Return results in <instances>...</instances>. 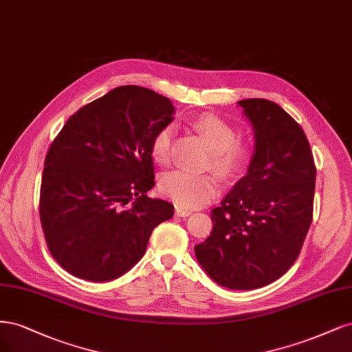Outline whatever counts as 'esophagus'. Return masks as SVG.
Here are the masks:
<instances>
[{"mask_svg": "<svg viewBox=\"0 0 352 352\" xmlns=\"http://www.w3.org/2000/svg\"><path fill=\"white\" fill-rule=\"evenodd\" d=\"M175 214H177V217H179V218H187V217H190V214H191V210L177 206L175 208Z\"/></svg>", "mask_w": 352, "mask_h": 352, "instance_id": "34e87169", "label": "esophagus"}]
</instances>
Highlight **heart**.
<instances>
[{
	"instance_id": "heart-1",
	"label": "heart",
	"mask_w": 352,
	"mask_h": 352,
	"mask_svg": "<svg viewBox=\"0 0 352 352\" xmlns=\"http://www.w3.org/2000/svg\"><path fill=\"white\" fill-rule=\"evenodd\" d=\"M192 126L210 147L209 166L226 178L236 177L244 171L252 160V149L247 143L235 140L236 131L231 124L217 116H201ZM173 134L174 127L168 124L153 135L151 153L156 162L169 161ZM161 190L178 206L199 208L218 195L219 181L213 174H192L175 169L162 177Z\"/></svg>"
}]
</instances>
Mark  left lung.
<instances>
[{"instance_id":"left-lung-1","label":"left lung","mask_w":352,"mask_h":352,"mask_svg":"<svg viewBox=\"0 0 352 352\" xmlns=\"http://www.w3.org/2000/svg\"><path fill=\"white\" fill-rule=\"evenodd\" d=\"M236 104L253 127L254 152L195 253L218 285L248 291L280 278L298 257L313 219L316 166L305 133L278 104Z\"/></svg>"}]
</instances>
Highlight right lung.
I'll return each mask as SVG.
<instances>
[{
    "mask_svg": "<svg viewBox=\"0 0 352 352\" xmlns=\"http://www.w3.org/2000/svg\"><path fill=\"white\" fill-rule=\"evenodd\" d=\"M168 98L120 86L69 118L45 157L39 214L52 257L90 282L117 279L146 253L174 206L155 186L151 144L174 120Z\"/></svg>",
    "mask_w": 352,
    "mask_h": 352,
    "instance_id": "right-lung-1",
    "label": "right lung"
}]
</instances>
